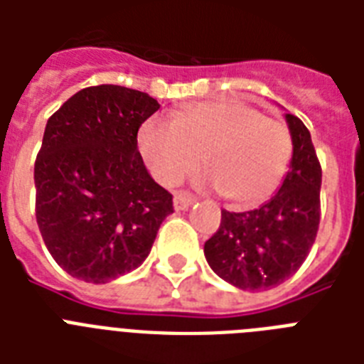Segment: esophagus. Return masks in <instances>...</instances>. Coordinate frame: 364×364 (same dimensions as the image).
Instances as JSON below:
<instances>
[{
  "label": "esophagus",
  "mask_w": 364,
  "mask_h": 364,
  "mask_svg": "<svg viewBox=\"0 0 364 364\" xmlns=\"http://www.w3.org/2000/svg\"><path fill=\"white\" fill-rule=\"evenodd\" d=\"M188 205H193V198H191V196H188V194H185V193H177L176 196H173V208H176L177 211L187 210Z\"/></svg>",
  "instance_id": "34e87169"
}]
</instances>
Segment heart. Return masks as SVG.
Wrapping results in <instances>:
<instances>
[{
	"instance_id": "obj_1",
	"label": "heart",
	"mask_w": 364,
	"mask_h": 364,
	"mask_svg": "<svg viewBox=\"0 0 364 364\" xmlns=\"http://www.w3.org/2000/svg\"><path fill=\"white\" fill-rule=\"evenodd\" d=\"M137 147L156 181L171 187L204 156L208 183L236 208H253L282 187L293 160L287 124L240 100L191 105L173 121L147 119Z\"/></svg>"
}]
</instances>
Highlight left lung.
<instances>
[{
    "mask_svg": "<svg viewBox=\"0 0 364 364\" xmlns=\"http://www.w3.org/2000/svg\"><path fill=\"white\" fill-rule=\"evenodd\" d=\"M293 160L282 187L257 210L221 211V227L204 243L217 276L243 291H266L293 276L310 253L319 227L321 166L299 117L285 113Z\"/></svg>",
    "mask_w": 364,
    "mask_h": 364,
    "instance_id": "left-lung-1",
    "label": "left lung"
}]
</instances>
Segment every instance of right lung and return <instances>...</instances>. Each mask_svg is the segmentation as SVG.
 <instances>
[{"label": "right lung", "instance_id": "right-lung-1", "mask_svg": "<svg viewBox=\"0 0 364 364\" xmlns=\"http://www.w3.org/2000/svg\"><path fill=\"white\" fill-rule=\"evenodd\" d=\"M159 109L149 94L100 85L47 121L33 170L37 227L70 276L107 283L136 270L173 213L137 151L139 126Z\"/></svg>", "mask_w": 364, "mask_h": 364}]
</instances>
